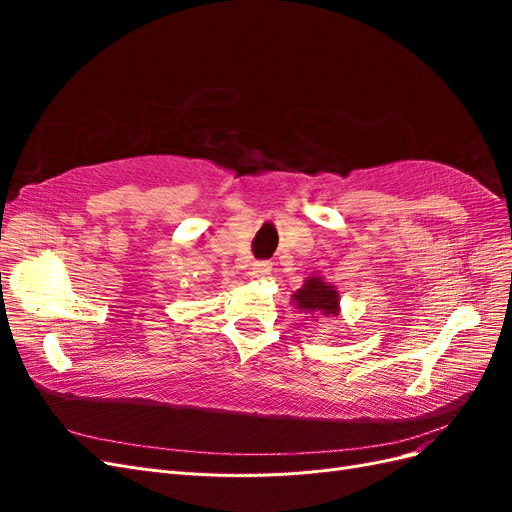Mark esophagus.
<instances>
[{
  "label": "esophagus",
  "instance_id": "34e87169",
  "mask_svg": "<svg viewBox=\"0 0 512 512\" xmlns=\"http://www.w3.org/2000/svg\"><path fill=\"white\" fill-rule=\"evenodd\" d=\"M271 273V262L267 260H260V262H254L252 267V275L258 277V280H265V277Z\"/></svg>",
  "mask_w": 512,
  "mask_h": 512
}]
</instances>
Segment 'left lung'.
<instances>
[{"label":"left lung","mask_w":512,"mask_h":512,"mask_svg":"<svg viewBox=\"0 0 512 512\" xmlns=\"http://www.w3.org/2000/svg\"><path fill=\"white\" fill-rule=\"evenodd\" d=\"M292 301L301 312L316 316H339V292L320 275L307 277L305 284L292 294Z\"/></svg>","instance_id":"8db88e82"}]
</instances>
